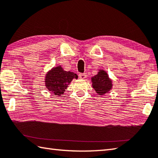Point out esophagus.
Returning <instances> with one entry per match:
<instances>
[{
  "instance_id": "34e87169",
  "label": "esophagus",
  "mask_w": 158,
  "mask_h": 158,
  "mask_svg": "<svg viewBox=\"0 0 158 158\" xmlns=\"http://www.w3.org/2000/svg\"><path fill=\"white\" fill-rule=\"evenodd\" d=\"M79 77V78H81V79H85L87 77V75L85 73H80Z\"/></svg>"
}]
</instances>
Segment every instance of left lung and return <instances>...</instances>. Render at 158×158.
I'll return each instance as SVG.
<instances>
[{"instance_id": "8db88e82", "label": "left lung", "mask_w": 158, "mask_h": 158, "mask_svg": "<svg viewBox=\"0 0 158 158\" xmlns=\"http://www.w3.org/2000/svg\"><path fill=\"white\" fill-rule=\"evenodd\" d=\"M93 87L99 94H104L112 88V81L104 70H99L98 74L92 77Z\"/></svg>"}]
</instances>
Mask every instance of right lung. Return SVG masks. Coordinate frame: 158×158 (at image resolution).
Instances as JSON below:
<instances>
[{
	"label": "right lung",
	"mask_w": 158,
	"mask_h": 158,
	"mask_svg": "<svg viewBox=\"0 0 158 158\" xmlns=\"http://www.w3.org/2000/svg\"><path fill=\"white\" fill-rule=\"evenodd\" d=\"M77 74L66 72L60 66L52 69L45 76V85L56 95H61L74 78L77 79Z\"/></svg>",
	"instance_id": "right-lung-1"
}]
</instances>
